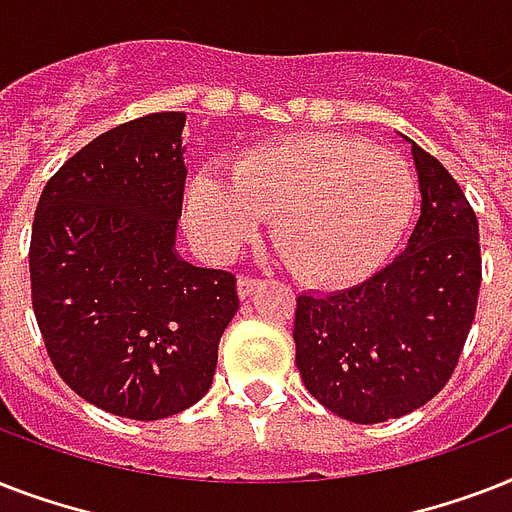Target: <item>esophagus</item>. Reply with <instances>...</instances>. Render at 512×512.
<instances>
[{
	"instance_id": "34e87169",
	"label": "esophagus",
	"mask_w": 512,
	"mask_h": 512,
	"mask_svg": "<svg viewBox=\"0 0 512 512\" xmlns=\"http://www.w3.org/2000/svg\"><path fill=\"white\" fill-rule=\"evenodd\" d=\"M236 287H239L241 300H247V297L255 295V289L263 287V279H257V276H239Z\"/></svg>"
}]
</instances>
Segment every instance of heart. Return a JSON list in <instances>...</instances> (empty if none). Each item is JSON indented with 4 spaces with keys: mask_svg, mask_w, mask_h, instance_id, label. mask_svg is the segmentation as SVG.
Segmentation results:
<instances>
[{
    "mask_svg": "<svg viewBox=\"0 0 512 512\" xmlns=\"http://www.w3.org/2000/svg\"><path fill=\"white\" fill-rule=\"evenodd\" d=\"M417 180L404 156L337 132H305L247 148L228 177L201 172L185 188V220L209 255L228 257L273 217L284 263L316 284L374 273L412 223Z\"/></svg>",
    "mask_w": 512,
    "mask_h": 512,
    "instance_id": "b5f03b06",
    "label": "heart"
}]
</instances>
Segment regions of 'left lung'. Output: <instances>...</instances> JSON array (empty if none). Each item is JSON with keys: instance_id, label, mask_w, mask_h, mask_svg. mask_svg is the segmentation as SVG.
Listing matches in <instances>:
<instances>
[{"instance_id": "obj_1", "label": "left lung", "mask_w": 512, "mask_h": 512, "mask_svg": "<svg viewBox=\"0 0 512 512\" xmlns=\"http://www.w3.org/2000/svg\"><path fill=\"white\" fill-rule=\"evenodd\" d=\"M422 212L404 255L364 284L300 295L295 364L305 388L358 425L420 409L457 369L476 319V212L436 156L412 143Z\"/></svg>"}]
</instances>
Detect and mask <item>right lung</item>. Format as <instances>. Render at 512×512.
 <instances>
[{"mask_svg": "<svg viewBox=\"0 0 512 512\" xmlns=\"http://www.w3.org/2000/svg\"><path fill=\"white\" fill-rule=\"evenodd\" d=\"M183 111L103 132L47 180L31 228V305L55 372L130 420H164L212 385L236 276L175 252Z\"/></svg>", "mask_w": 512, "mask_h": 512, "instance_id": "obj_1", "label": "right lung"}]
</instances>
